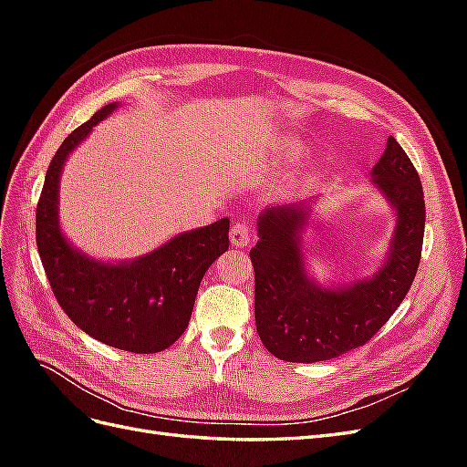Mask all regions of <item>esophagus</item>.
<instances>
[{
  "instance_id": "1",
  "label": "esophagus",
  "mask_w": 467,
  "mask_h": 467,
  "mask_svg": "<svg viewBox=\"0 0 467 467\" xmlns=\"http://www.w3.org/2000/svg\"><path fill=\"white\" fill-rule=\"evenodd\" d=\"M230 242L234 247H245L251 242V228L245 222H237L230 232Z\"/></svg>"
}]
</instances>
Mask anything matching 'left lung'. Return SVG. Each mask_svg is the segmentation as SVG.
Here are the masks:
<instances>
[{
  "label": "left lung",
  "mask_w": 467,
  "mask_h": 467,
  "mask_svg": "<svg viewBox=\"0 0 467 467\" xmlns=\"http://www.w3.org/2000/svg\"><path fill=\"white\" fill-rule=\"evenodd\" d=\"M370 175L393 210L395 225L384 261L368 276L327 286L307 275L304 234L317 194L259 214V242L249 253L255 268V323L265 348L276 358L309 364L362 347L411 288L425 234L420 179L393 136Z\"/></svg>",
  "instance_id": "8db88e82"
}]
</instances>
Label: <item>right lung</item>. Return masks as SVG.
<instances>
[{"mask_svg":"<svg viewBox=\"0 0 467 467\" xmlns=\"http://www.w3.org/2000/svg\"><path fill=\"white\" fill-rule=\"evenodd\" d=\"M119 103L69 134L52 158L36 206V247L56 300L81 331L120 350L151 355L185 333L208 266L230 247V218L181 232L129 261H103L76 247L60 225V177L72 151Z\"/></svg>","mask_w":467,"mask_h":467,"instance_id":"1","label":"right lung"}]
</instances>
